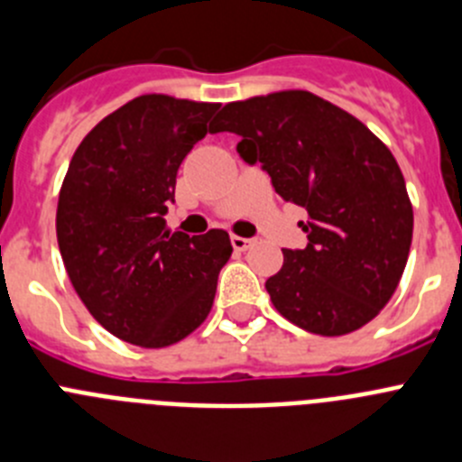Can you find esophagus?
<instances>
[{"label": "esophagus", "instance_id": "obj_1", "mask_svg": "<svg viewBox=\"0 0 462 462\" xmlns=\"http://www.w3.org/2000/svg\"><path fill=\"white\" fill-rule=\"evenodd\" d=\"M251 245H255V239L253 236H232V248L239 253L248 251Z\"/></svg>", "mask_w": 462, "mask_h": 462}]
</instances>
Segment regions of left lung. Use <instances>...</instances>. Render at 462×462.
Masks as SVG:
<instances>
[{
  "mask_svg": "<svg viewBox=\"0 0 462 462\" xmlns=\"http://www.w3.org/2000/svg\"><path fill=\"white\" fill-rule=\"evenodd\" d=\"M211 134L239 136L282 200L308 211L305 248H284L266 291L284 319L337 337L372 321L394 294L412 241L399 163L365 125L308 90L232 102Z\"/></svg>",
  "mask_w": 462,
  "mask_h": 462,
  "instance_id": "obj_1",
  "label": "left lung"
}]
</instances>
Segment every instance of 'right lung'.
<instances>
[{
  "label": "right lung",
  "instance_id": "add662e5",
  "mask_svg": "<svg viewBox=\"0 0 462 462\" xmlns=\"http://www.w3.org/2000/svg\"><path fill=\"white\" fill-rule=\"evenodd\" d=\"M221 105L141 95L95 125L77 148L56 209L72 287L118 339L162 348L209 314L232 255L226 230H166L175 178Z\"/></svg>",
  "mask_w": 462,
  "mask_h": 462
}]
</instances>
